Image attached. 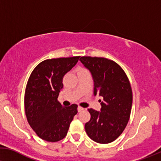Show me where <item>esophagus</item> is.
I'll return each instance as SVG.
<instances>
[{"instance_id": "obj_1", "label": "esophagus", "mask_w": 161, "mask_h": 161, "mask_svg": "<svg viewBox=\"0 0 161 161\" xmlns=\"http://www.w3.org/2000/svg\"><path fill=\"white\" fill-rule=\"evenodd\" d=\"M77 110H78V112H81V111H82V110H84V108L81 107V106H78Z\"/></svg>"}]
</instances>
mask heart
Masks as SVG:
<instances>
[{
	"label": "heart",
	"mask_w": 161,
	"mask_h": 161,
	"mask_svg": "<svg viewBox=\"0 0 161 161\" xmlns=\"http://www.w3.org/2000/svg\"><path fill=\"white\" fill-rule=\"evenodd\" d=\"M79 71H87V70L85 69H79Z\"/></svg>",
	"instance_id": "1"
}]
</instances>
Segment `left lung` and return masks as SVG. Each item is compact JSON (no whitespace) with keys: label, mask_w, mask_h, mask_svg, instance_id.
I'll use <instances>...</instances> for the list:
<instances>
[{"label":"left lung","mask_w":161,"mask_h":161,"mask_svg":"<svg viewBox=\"0 0 161 161\" xmlns=\"http://www.w3.org/2000/svg\"><path fill=\"white\" fill-rule=\"evenodd\" d=\"M80 60L92 74L94 96L103 98L101 111L89 108L91 117L85 128L90 139L108 144L117 139L130 118L133 95L125 71L113 60L104 58L84 57Z\"/></svg>","instance_id":"1"}]
</instances>
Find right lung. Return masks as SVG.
Listing matches in <instances>:
<instances>
[{"label":"right lung","mask_w":161,"mask_h":161,"mask_svg":"<svg viewBox=\"0 0 161 161\" xmlns=\"http://www.w3.org/2000/svg\"><path fill=\"white\" fill-rule=\"evenodd\" d=\"M80 56L45 60L31 73L25 93V110L29 125L38 137L55 142L67 134L77 114V105L63 107L58 101L63 78Z\"/></svg>","instance_id":"add662e5"}]
</instances>
